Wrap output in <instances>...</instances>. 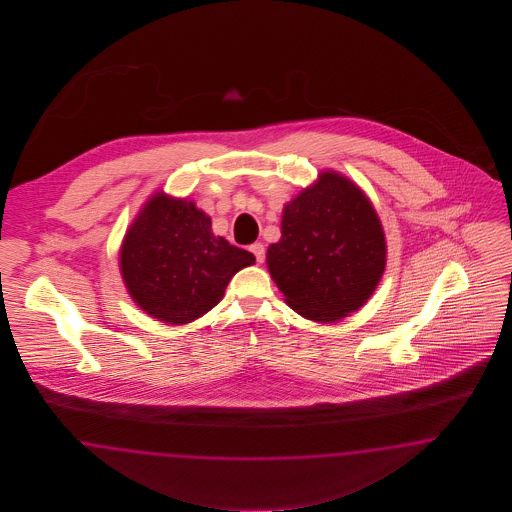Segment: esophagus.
I'll use <instances>...</instances> for the list:
<instances>
[{"label":"esophagus","mask_w":512,"mask_h":512,"mask_svg":"<svg viewBox=\"0 0 512 512\" xmlns=\"http://www.w3.org/2000/svg\"><path fill=\"white\" fill-rule=\"evenodd\" d=\"M249 249H251V253L255 255L257 263H263L264 257H266V249H264L263 244H261V242H257V244H253Z\"/></svg>","instance_id":"obj_1"}]
</instances>
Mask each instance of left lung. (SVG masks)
I'll use <instances>...</instances> for the list:
<instances>
[{
	"label": "left lung",
	"mask_w": 512,
	"mask_h": 512,
	"mask_svg": "<svg viewBox=\"0 0 512 512\" xmlns=\"http://www.w3.org/2000/svg\"><path fill=\"white\" fill-rule=\"evenodd\" d=\"M266 264L296 313L334 323L373 295L387 264L385 233L358 186L321 172L283 208L281 238L266 251Z\"/></svg>",
	"instance_id": "left-lung-1"
}]
</instances>
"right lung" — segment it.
<instances>
[{
    "label": "right lung",
    "mask_w": 512,
    "mask_h": 512,
    "mask_svg": "<svg viewBox=\"0 0 512 512\" xmlns=\"http://www.w3.org/2000/svg\"><path fill=\"white\" fill-rule=\"evenodd\" d=\"M253 253L214 236L195 202L163 191L144 204L125 233L120 270L140 310L169 325H186L212 310Z\"/></svg>",
    "instance_id": "add662e5"
}]
</instances>
